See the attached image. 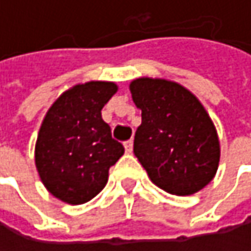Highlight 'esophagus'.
Returning a JSON list of instances; mask_svg holds the SVG:
<instances>
[{
	"instance_id": "34e87169",
	"label": "esophagus",
	"mask_w": 251,
	"mask_h": 251,
	"mask_svg": "<svg viewBox=\"0 0 251 251\" xmlns=\"http://www.w3.org/2000/svg\"><path fill=\"white\" fill-rule=\"evenodd\" d=\"M124 145H125V151L127 154H130L132 152V148H133V142H132V139H127L124 142Z\"/></svg>"
}]
</instances>
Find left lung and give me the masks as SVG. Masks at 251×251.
I'll return each instance as SVG.
<instances>
[{"label":"left lung","instance_id":"obj_1","mask_svg":"<svg viewBox=\"0 0 251 251\" xmlns=\"http://www.w3.org/2000/svg\"><path fill=\"white\" fill-rule=\"evenodd\" d=\"M129 88L142 112L133 154L151 181L177 196L203 189L217 173L220 141L201 101L167 79L138 78Z\"/></svg>","mask_w":251,"mask_h":251}]
</instances>
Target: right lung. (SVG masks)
<instances>
[{"label": "right lung", "mask_w": 251, "mask_h": 251, "mask_svg": "<svg viewBox=\"0 0 251 251\" xmlns=\"http://www.w3.org/2000/svg\"><path fill=\"white\" fill-rule=\"evenodd\" d=\"M116 91V84L107 81L78 84L52 104L42 122L36 167L46 189L62 202L91 201L125 152L101 119V109Z\"/></svg>", "instance_id": "add662e5"}]
</instances>
